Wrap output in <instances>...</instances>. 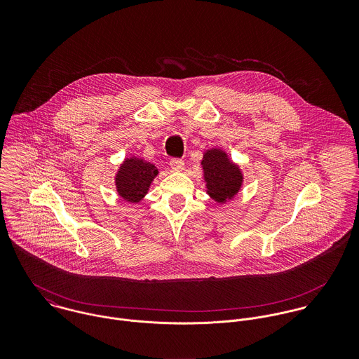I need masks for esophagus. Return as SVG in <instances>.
Here are the masks:
<instances>
[{
	"instance_id": "1",
	"label": "esophagus",
	"mask_w": 359,
	"mask_h": 359,
	"mask_svg": "<svg viewBox=\"0 0 359 359\" xmlns=\"http://www.w3.org/2000/svg\"><path fill=\"white\" fill-rule=\"evenodd\" d=\"M170 167H171L172 171L181 172V171L184 170V161H182L181 158H172V160L170 161Z\"/></svg>"
}]
</instances>
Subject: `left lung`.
I'll return each instance as SVG.
<instances>
[{"instance_id":"left-lung-1","label":"left lung","mask_w":359,"mask_h":359,"mask_svg":"<svg viewBox=\"0 0 359 359\" xmlns=\"http://www.w3.org/2000/svg\"><path fill=\"white\" fill-rule=\"evenodd\" d=\"M203 170L205 194L219 205L233 201L241 192L245 181L243 171L226 151L221 148H210L205 151L201 161Z\"/></svg>"}]
</instances>
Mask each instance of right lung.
<instances>
[{"instance_id": "right-lung-1", "label": "right lung", "mask_w": 359, "mask_h": 359, "mask_svg": "<svg viewBox=\"0 0 359 359\" xmlns=\"http://www.w3.org/2000/svg\"><path fill=\"white\" fill-rule=\"evenodd\" d=\"M157 174L158 170L154 163L134 154L126 157L114 175L117 195L130 205L141 203Z\"/></svg>"}]
</instances>
